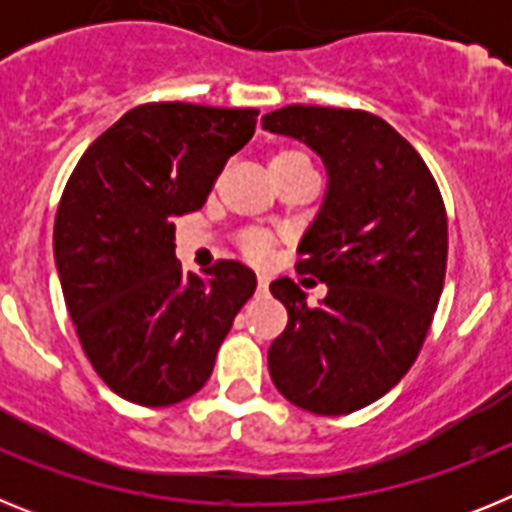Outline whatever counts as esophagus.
<instances>
[{"mask_svg": "<svg viewBox=\"0 0 512 512\" xmlns=\"http://www.w3.org/2000/svg\"><path fill=\"white\" fill-rule=\"evenodd\" d=\"M256 287H259V295H266V292H269V277L259 274V284H256Z\"/></svg>", "mask_w": 512, "mask_h": 512, "instance_id": "obj_1", "label": "esophagus"}]
</instances>
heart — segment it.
<instances>
[{
	"label": "heart",
	"instance_id": "heart-1",
	"mask_svg": "<svg viewBox=\"0 0 512 512\" xmlns=\"http://www.w3.org/2000/svg\"><path fill=\"white\" fill-rule=\"evenodd\" d=\"M287 156H300V153L282 151L274 156V161H277V158H287ZM241 248L251 261H266L271 253V238L266 233H261V230H251V233H246L241 238Z\"/></svg>",
	"mask_w": 512,
	"mask_h": 512
}]
</instances>
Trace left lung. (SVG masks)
<instances>
[{
  "label": "left lung",
  "mask_w": 512,
  "mask_h": 512,
  "mask_svg": "<svg viewBox=\"0 0 512 512\" xmlns=\"http://www.w3.org/2000/svg\"><path fill=\"white\" fill-rule=\"evenodd\" d=\"M261 125L307 143L328 169L323 207L297 246V271L328 295L310 307L292 279L271 282L289 315L269 346L271 382L307 413L348 415L418 359L446 277V207L420 153L372 112L289 104Z\"/></svg>",
  "instance_id": "left-lung-1"
}]
</instances>
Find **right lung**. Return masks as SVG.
I'll use <instances>...</instances> for the list:
<instances>
[{
  "instance_id": "1",
  "label": "right lung",
  "mask_w": 512,
  "mask_h": 512,
  "mask_svg": "<svg viewBox=\"0 0 512 512\" xmlns=\"http://www.w3.org/2000/svg\"><path fill=\"white\" fill-rule=\"evenodd\" d=\"M259 110L148 102L79 158L61 194L53 256L94 372L122 400L166 408L200 392L256 289L238 261L184 274L174 217L200 210Z\"/></svg>"
}]
</instances>
